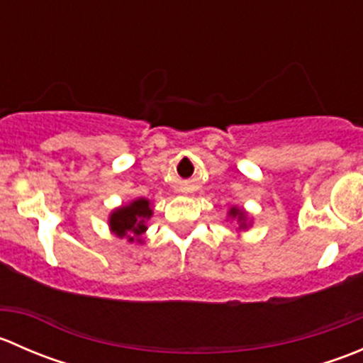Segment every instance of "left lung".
<instances>
[{
  "mask_svg": "<svg viewBox=\"0 0 363 363\" xmlns=\"http://www.w3.org/2000/svg\"><path fill=\"white\" fill-rule=\"evenodd\" d=\"M230 216H233V218H239V221H244V212L242 211H239V208H230ZM242 226H244V223H242Z\"/></svg>",
  "mask_w": 363,
  "mask_h": 363,
  "instance_id": "obj_1",
  "label": "left lung"
}]
</instances>
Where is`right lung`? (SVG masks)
<instances>
[{"label": "right lung", "instance_id": "add662e5", "mask_svg": "<svg viewBox=\"0 0 363 363\" xmlns=\"http://www.w3.org/2000/svg\"><path fill=\"white\" fill-rule=\"evenodd\" d=\"M152 211L149 207V200L140 199L123 208L113 211L111 218V226L117 237H128L130 242L140 240L138 237L145 232V219L151 218Z\"/></svg>", "mask_w": 363, "mask_h": 363}]
</instances>
